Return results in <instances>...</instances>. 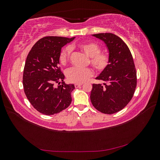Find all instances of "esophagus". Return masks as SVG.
<instances>
[{
    "label": "esophagus",
    "mask_w": 160,
    "mask_h": 160,
    "mask_svg": "<svg viewBox=\"0 0 160 160\" xmlns=\"http://www.w3.org/2000/svg\"><path fill=\"white\" fill-rule=\"evenodd\" d=\"M81 85H82V83H76V84H75V88H79L80 86H81Z\"/></svg>",
    "instance_id": "1"
}]
</instances>
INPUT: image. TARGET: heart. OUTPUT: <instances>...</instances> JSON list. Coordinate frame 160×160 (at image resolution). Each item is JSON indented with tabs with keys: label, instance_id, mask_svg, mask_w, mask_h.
<instances>
[{
	"label": "heart",
	"instance_id": "b5f03b06",
	"mask_svg": "<svg viewBox=\"0 0 160 160\" xmlns=\"http://www.w3.org/2000/svg\"><path fill=\"white\" fill-rule=\"evenodd\" d=\"M82 52L89 57V62L99 72L104 71L109 64L110 56L107 52L101 51V47L93 41H86L79 43L76 46ZM71 49L69 47H65L61 50L59 59L61 64L66 65L69 59ZM67 77L72 83H82L93 76V71L91 69L71 67L67 71Z\"/></svg>",
	"mask_w": 160,
	"mask_h": 160
}]
</instances>
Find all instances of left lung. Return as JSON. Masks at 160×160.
I'll return each mask as SVG.
<instances>
[{
    "instance_id": "1",
    "label": "left lung",
    "mask_w": 160,
    "mask_h": 160,
    "mask_svg": "<svg viewBox=\"0 0 160 160\" xmlns=\"http://www.w3.org/2000/svg\"><path fill=\"white\" fill-rule=\"evenodd\" d=\"M93 36L104 41L108 47L109 64L96 79L103 84H93L90 99L100 112L113 114L123 109L132 99L137 85V73L128 47L113 33H98Z\"/></svg>"
}]
</instances>
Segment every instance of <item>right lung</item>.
Returning <instances> with one entry per match:
<instances>
[{"label": "right lung", "mask_w": 160, "mask_h": 160, "mask_svg": "<svg viewBox=\"0 0 160 160\" xmlns=\"http://www.w3.org/2000/svg\"><path fill=\"white\" fill-rule=\"evenodd\" d=\"M74 38L43 37L27 55L22 77L24 91L33 108L42 114L58 113L71 103V94L75 86L63 81L59 57L61 48Z\"/></svg>", "instance_id": "obj_1"}]
</instances>
